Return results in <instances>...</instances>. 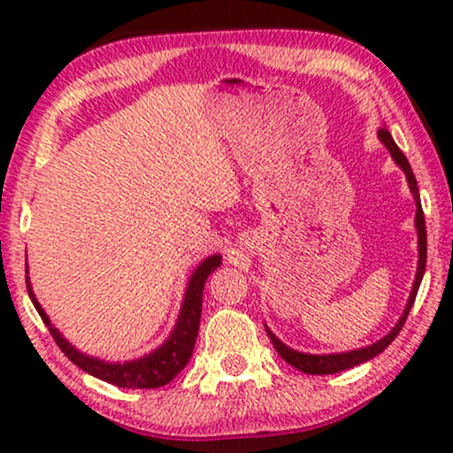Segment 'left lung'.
<instances>
[{"label": "left lung", "instance_id": "left-lung-1", "mask_svg": "<svg viewBox=\"0 0 453 453\" xmlns=\"http://www.w3.org/2000/svg\"><path fill=\"white\" fill-rule=\"evenodd\" d=\"M377 136H379V140H381L383 147L389 150V155H392L394 164H396L398 168L404 173V176H407L409 189H411V194H413V200H415V230H418V270H415L413 288H411L407 306H404L403 315H400V319L396 321V326H394L392 330H389L388 334L383 336V339H379L377 342H372V345L360 347V349L341 351V353H303V351H296V349H292V347L285 345L283 341H279L277 334H274V332L266 326V332H268L270 341H273L274 349L279 351V356L283 357V360L288 362V364H292L294 368H298V371L306 372V375H334V372L347 371V368H353V366H357V364L368 362V360H372V357H375V356H379V353L386 349L389 342L396 339L398 332L403 330V326H404V321H407V315H409L411 306H413V303H415V296H418L419 283H422V279H424V273H426V221H424L422 202H419L418 180H415L413 170H411L409 161L403 155V150H400L396 147V142H394L392 134H389L386 127H381L377 132Z\"/></svg>", "mask_w": 453, "mask_h": 453}]
</instances>
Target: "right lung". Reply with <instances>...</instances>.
<instances>
[{
    "mask_svg": "<svg viewBox=\"0 0 453 453\" xmlns=\"http://www.w3.org/2000/svg\"><path fill=\"white\" fill-rule=\"evenodd\" d=\"M27 266V264H25ZM221 266V256H209L204 262L191 273L189 280H187L183 304H180L179 317H176V324L170 332V336L165 339L157 349H153L147 356L138 357V360L129 362H106L100 357L87 356V353L78 351L70 341L64 339L57 327L50 324L49 315L44 313L42 304L35 298L34 288H31V280L27 277V292L31 303H34L35 311H38L42 321L49 327V332L53 334V339L59 349L76 364L78 368H82L89 375L102 379V381L112 383L117 388H127V389H153L161 388L165 383H170L179 375L180 371L189 362L191 353H194V345L197 339V330H200V315H202V294H204V283L209 279L212 270ZM25 273H29L25 268Z\"/></svg>",
    "mask_w": 453,
    "mask_h": 453,
    "instance_id": "add662e5",
    "label": "right lung"
}]
</instances>
